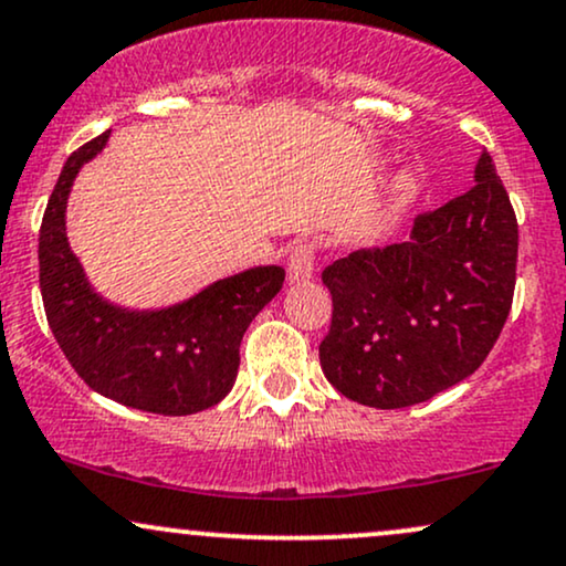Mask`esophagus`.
Returning <instances> with one entry per match:
<instances>
[{
  "instance_id": "1",
  "label": "esophagus",
  "mask_w": 566,
  "mask_h": 566,
  "mask_svg": "<svg viewBox=\"0 0 566 566\" xmlns=\"http://www.w3.org/2000/svg\"><path fill=\"white\" fill-rule=\"evenodd\" d=\"M313 265H316V258H313V244L301 242L295 244V250L290 253L287 261V276L290 282H308L313 276Z\"/></svg>"
}]
</instances>
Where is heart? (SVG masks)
Returning a JSON list of instances; mask_svg holds the SVG:
<instances>
[{"instance_id": "obj_1", "label": "heart", "mask_w": 566, "mask_h": 566, "mask_svg": "<svg viewBox=\"0 0 566 566\" xmlns=\"http://www.w3.org/2000/svg\"><path fill=\"white\" fill-rule=\"evenodd\" d=\"M419 195V179L413 174H398L387 189L382 210H379V227H390L392 221H398L406 213V208L417 200Z\"/></svg>"}]
</instances>
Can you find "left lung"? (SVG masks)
I'll list each match as a JSON object with an SVG mask.
<instances>
[{
    "instance_id": "left-lung-1",
    "label": "left lung",
    "mask_w": 566,
    "mask_h": 566,
    "mask_svg": "<svg viewBox=\"0 0 566 566\" xmlns=\"http://www.w3.org/2000/svg\"><path fill=\"white\" fill-rule=\"evenodd\" d=\"M474 187L413 221L406 242L324 269L322 369L345 398L406 408L459 385L493 350L514 301L520 229L493 158Z\"/></svg>"
}]
</instances>
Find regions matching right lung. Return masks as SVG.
<instances>
[{
	"label": "right lung",
	"instance_id": "right-lung-1",
	"mask_svg": "<svg viewBox=\"0 0 566 566\" xmlns=\"http://www.w3.org/2000/svg\"><path fill=\"white\" fill-rule=\"evenodd\" d=\"M111 132L65 160L39 231V287L60 350L84 382L105 398L187 417L227 398L240 369L242 335L282 290V265H258L210 284L160 311H126L102 301L86 282L65 234V206L81 166Z\"/></svg>",
	"mask_w": 566,
	"mask_h": 566
}]
</instances>
